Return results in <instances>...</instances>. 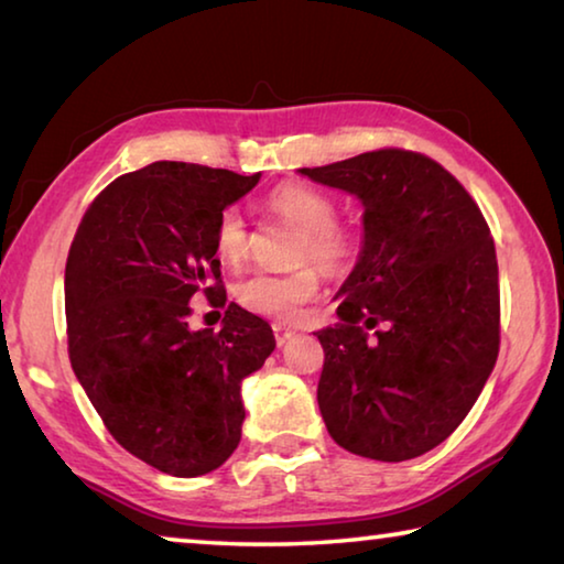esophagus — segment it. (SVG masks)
<instances>
[{"label": "esophagus", "instance_id": "1", "mask_svg": "<svg viewBox=\"0 0 564 564\" xmlns=\"http://www.w3.org/2000/svg\"><path fill=\"white\" fill-rule=\"evenodd\" d=\"M273 336H275V343H279V346H283V343H289L295 336V330L289 328V326H281V323H275Z\"/></svg>", "mask_w": 564, "mask_h": 564}]
</instances>
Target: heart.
Returning <instances> with one entry per match:
<instances>
[{
  "instance_id": "1",
  "label": "heart",
  "mask_w": 564,
  "mask_h": 564,
  "mask_svg": "<svg viewBox=\"0 0 564 564\" xmlns=\"http://www.w3.org/2000/svg\"><path fill=\"white\" fill-rule=\"evenodd\" d=\"M265 206L283 224L299 228L293 243V261L301 263L285 273L253 271L236 283L234 295L241 308L256 316L293 321L305 303L321 291V270L343 271L358 253V234L336 221L338 206L326 191L313 184H283L273 188ZM216 256L226 265H241L248 256V228L238 208L228 206L214 226ZM314 263L311 264L310 261ZM319 264L316 267L315 263Z\"/></svg>"
}]
</instances>
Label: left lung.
<instances>
[{"label": "left lung", "mask_w": 564, "mask_h": 564, "mask_svg": "<svg viewBox=\"0 0 564 564\" xmlns=\"http://www.w3.org/2000/svg\"><path fill=\"white\" fill-rule=\"evenodd\" d=\"M362 202V251L318 330V408L333 441L400 463L441 445L495 368L500 283L495 241L451 171L408 149L301 169Z\"/></svg>", "instance_id": "8db88e82"}]
</instances>
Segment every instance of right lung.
Wrapping results in <instances>:
<instances>
[{"mask_svg": "<svg viewBox=\"0 0 564 564\" xmlns=\"http://www.w3.org/2000/svg\"><path fill=\"white\" fill-rule=\"evenodd\" d=\"M259 178L154 161L94 198L69 248L74 373L113 441L166 475H206L231 457L241 380L275 348L269 323L236 303L218 334L187 328L196 294L226 307L214 226Z\"/></svg>", "mask_w": 564, "mask_h": 564, "instance_id": "add662e5", "label": "right lung"}]
</instances>
